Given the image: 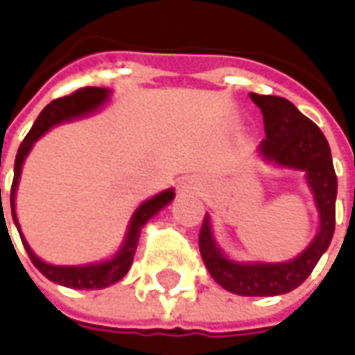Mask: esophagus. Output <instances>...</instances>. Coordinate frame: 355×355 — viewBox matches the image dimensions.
Listing matches in <instances>:
<instances>
[{
  "mask_svg": "<svg viewBox=\"0 0 355 355\" xmlns=\"http://www.w3.org/2000/svg\"><path fill=\"white\" fill-rule=\"evenodd\" d=\"M188 188H196L194 180H184V182H182V190H188Z\"/></svg>",
  "mask_w": 355,
  "mask_h": 355,
  "instance_id": "34e87169",
  "label": "esophagus"
}]
</instances>
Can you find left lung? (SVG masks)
<instances>
[{"instance_id":"obj_1","label":"left lung","mask_w":355,"mask_h":355,"mask_svg":"<svg viewBox=\"0 0 355 355\" xmlns=\"http://www.w3.org/2000/svg\"><path fill=\"white\" fill-rule=\"evenodd\" d=\"M264 116L266 137L259 157L274 167L301 171L319 211V229L295 259L284 262L235 260L223 252L214 235L211 216L206 214L200 231V252L211 278L223 289L248 297H272L299 288L309 278L334 235V206L338 180L332 167L329 141L315 122L303 116L284 96L248 93Z\"/></svg>"}]
</instances>
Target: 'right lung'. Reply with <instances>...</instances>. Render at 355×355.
<instances>
[{
    "label": "right lung",
    "instance_id": "right-lung-1",
    "mask_svg": "<svg viewBox=\"0 0 355 355\" xmlns=\"http://www.w3.org/2000/svg\"><path fill=\"white\" fill-rule=\"evenodd\" d=\"M110 96H112L110 89H105V87H85V89H79L76 93H71V95L52 101L38 114L35 126L31 128V132L23 139V144L19 147L15 157V177H13V184H11V214H13V223H15L19 235H21V241L25 245L26 254L31 257L36 268L40 270V274H44L50 282L71 289H105L124 278L130 266H132V262H134L137 241H139L144 225L153 216H157L161 209L167 208L168 204L175 200V188H167V190L159 192L155 196L147 198L146 202H141L136 208V211L132 214L130 221H128L126 233H124V239H122L116 252L112 257H108V259L98 260V262L69 264V266H66V264L64 266L62 264H50V262L40 259L35 250L31 248V245L26 243L25 235L21 231V225H19V218H17L15 202L17 190H19V178H21L23 165H25L31 149L35 147L36 141L44 136L48 130H52L54 126L66 124V122H73V120L91 116V114L98 112L110 101Z\"/></svg>",
    "mask_w": 355,
    "mask_h": 355
}]
</instances>
